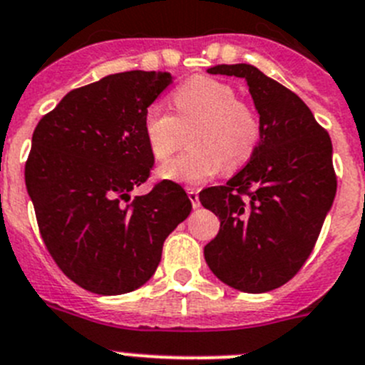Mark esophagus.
I'll return each mask as SVG.
<instances>
[{"label": "esophagus", "instance_id": "esophagus-1", "mask_svg": "<svg viewBox=\"0 0 365 365\" xmlns=\"http://www.w3.org/2000/svg\"><path fill=\"white\" fill-rule=\"evenodd\" d=\"M188 197L192 200V206L193 207H199L200 206V200H199V192L195 188H188Z\"/></svg>", "mask_w": 365, "mask_h": 365}]
</instances>
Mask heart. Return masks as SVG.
<instances>
[{
	"instance_id": "obj_1",
	"label": "heart",
	"mask_w": 365,
	"mask_h": 365,
	"mask_svg": "<svg viewBox=\"0 0 365 365\" xmlns=\"http://www.w3.org/2000/svg\"><path fill=\"white\" fill-rule=\"evenodd\" d=\"M177 118L159 103L143 114V136L154 159L165 161L179 145L180 127L197 125L190 136L192 150L158 170L161 179L197 185L218 172H237L255 155L262 123L237 91L211 76H193L173 93Z\"/></svg>"
}]
</instances>
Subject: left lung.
Listing matches in <instances>:
<instances>
[{
  "mask_svg": "<svg viewBox=\"0 0 365 365\" xmlns=\"http://www.w3.org/2000/svg\"><path fill=\"white\" fill-rule=\"evenodd\" d=\"M207 73L247 82L262 138L237 175L200 192V204L220 220L204 258L232 289L269 292L303 267L331 210L336 192L331 140L296 93L255 66L218 64Z\"/></svg>",
  "mask_w": 365,
  "mask_h": 365,
  "instance_id": "1",
  "label": "left lung"
}]
</instances>
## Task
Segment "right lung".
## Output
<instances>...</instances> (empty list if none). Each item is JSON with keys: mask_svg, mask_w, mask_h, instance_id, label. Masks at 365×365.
<instances>
[{"mask_svg": "<svg viewBox=\"0 0 365 365\" xmlns=\"http://www.w3.org/2000/svg\"><path fill=\"white\" fill-rule=\"evenodd\" d=\"M166 71H125L73 89L41 118L24 166L46 249L82 289L118 296L140 289L161 262L166 237L192 211L179 185L150 175L143 114L172 84Z\"/></svg>", "mask_w": 365, "mask_h": 365, "instance_id": "obj_1", "label": "right lung"}]
</instances>
